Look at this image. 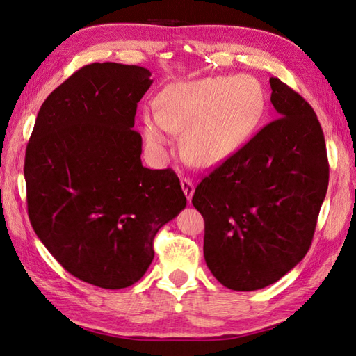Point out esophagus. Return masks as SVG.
Masks as SVG:
<instances>
[{"instance_id": "34e87169", "label": "esophagus", "mask_w": 356, "mask_h": 356, "mask_svg": "<svg viewBox=\"0 0 356 356\" xmlns=\"http://www.w3.org/2000/svg\"><path fill=\"white\" fill-rule=\"evenodd\" d=\"M180 185H182V190H184V193H185V195H186L188 203H191L193 194H194V184H193V180H190V179H182V180H180Z\"/></svg>"}]
</instances>
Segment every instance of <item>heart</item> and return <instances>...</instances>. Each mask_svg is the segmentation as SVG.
Returning a JSON list of instances; mask_svg holds the SVG:
<instances>
[{
	"label": "heart",
	"mask_w": 356,
	"mask_h": 356,
	"mask_svg": "<svg viewBox=\"0 0 356 356\" xmlns=\"http://www.w3.org/2000/svg\"><path fill=\"white\" fill-rule=\"evenodd\" d=\"M154 110L140 116L143 140L151 153L163 156L171 133L182 131L180 151L186 161L213 166L254 134L266 111V93L260 81L249 74L179 81L157 93Z\"/></svg>",
	"instance_id": "obj_1"
}]
</instances>
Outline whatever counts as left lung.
Listing matches in <instances>:
<instances>
[{"label": "left lung", "instance_id": "1", "mask_svg": "<svg viewBox=\"0 0 356 356\" xmlns=\"http://www.w3.org/2000/svg\"><path fill=\"white\" fill-rule=\"evenodd\" d=\"M277 119L195 188L203 255L232 291L278 282L305 259L329 185L326 142L314 108L270 78Z\"/></svg>", "mask_w": 356, "mask_h": 356}]
</instances>
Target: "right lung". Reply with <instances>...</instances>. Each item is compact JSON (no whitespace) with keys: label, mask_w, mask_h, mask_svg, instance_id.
<instances>
[{"label":"right lung","mask_w":356,"mask_h":356,"mask_svg":"<svg viewBox=\"0 0 356 356\" xmlns=\"http://www.w3.org/2000/svg\"><path fill=\"white\" fill-rule=\"evenodd\" d=\"M149 76L139 65H84L44 101L26 149L38 238L67 272L104 289L140 280L157 231L186 207L176 172L142 165L131 130Z\"/></svg>","instance_id":"add662e5"}]
</instances>
